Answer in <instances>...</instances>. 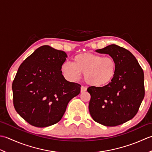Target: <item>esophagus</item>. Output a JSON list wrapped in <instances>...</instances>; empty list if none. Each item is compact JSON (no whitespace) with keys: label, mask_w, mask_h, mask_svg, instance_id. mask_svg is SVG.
<instances>
[{"label":"esophagus","mask_w":152,"mask_h":152,"mask_svg":"<svg viewBox=\"0 0 152 152\" xmlns=\"http://www.w3.org/2000/svg\"><path fill=\"white\" fill-rule=\"evenodd\" d=\"M86 90H87V88L85 87V86H82L81 87H80V92H84L86 91Z\"/></svg>","instance_id":"34e87169"}]
</instances>
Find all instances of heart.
<instances>
[{
    "label": "heart",
    "mask_w": 152,
    "mask_h": 152,
    "mask_svg": "<svg viewBox=\"0 0 152 152\" xmlns=\"http://www.w3.org/2000/svg\"><path fill=\"white\" fill-rule=\"evenodd\" d=\"M117 61L111 56L92 53L76 55L72 64L64 62L61 67L64 75L76 80L84 73L85 82L94 87H104L112 81L117 73Z\"/></svg>",
    "instance_id": "b5f03b06"
}]
</instances>
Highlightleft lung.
Returning a JSON list of instances; mask_svg holds the SVG:
<instances>
[{"label": "left lung", "instance_id": "8db88e82", "mask_svg": "<svg viewBox=\"0 0 152 152\" xmlns=\"http://www.w3.org/2000/svg\"><path fill=\"white\" fill-rule=\"evenodd\" d=\"M96 52L109 54L117 61V73L104 87L89 86V112L96 122L115 126L131 120L137 113L145 94L144 72L131 52L111 45Z\"/></svg>", "mask_w": 152, "mask_h": 152}]
</instances>
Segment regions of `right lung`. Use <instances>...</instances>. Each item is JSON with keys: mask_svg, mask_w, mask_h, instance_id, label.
<instances>
[{"mask_svg": "<svg viewBox=\"0 0 152 152\" xmlns=\"http://www.w3.org/2000/svg\"><path fill=\"white\" fill-rule=\"evenodd\" d=\"M65 52L44 45L18 68L12 83L17 113L30 125L46 127L60 121L69 102L80 93V85L64 78L61 67Z\"/></svg>", "mask_w": 152, "mask_h": 152, "instance_id": "right-lung-1", "label": "right lung"}]
</instances>
